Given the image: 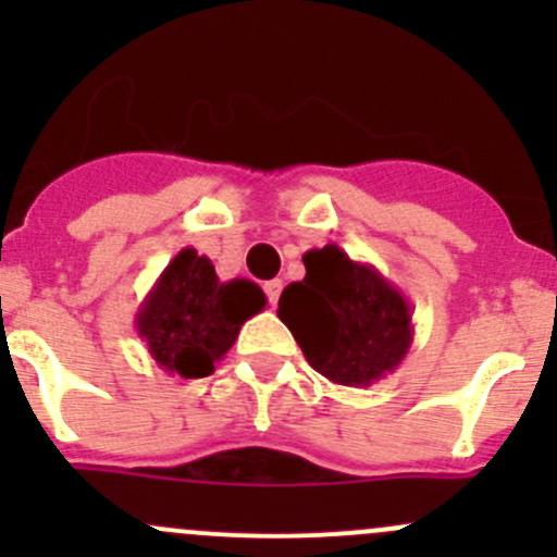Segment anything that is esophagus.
Returning <instances> with one entry per match:
<instances>
[{"instance_id": "34e87169", "label": "esophagus", "mask_w": 557, "mask_h": 557, "mask_svg": "<svg viewBox=\"0 0 557 557\" xmlns=\"http://www.w3.org/2000/svg\"><path fill=\"white\" fill-rule=\"evenodd\" d=\"M263 290H267L269 305L277 307V301H280V290H283V280H269V283L263 285Z\"/></svg>"}]
</instances>
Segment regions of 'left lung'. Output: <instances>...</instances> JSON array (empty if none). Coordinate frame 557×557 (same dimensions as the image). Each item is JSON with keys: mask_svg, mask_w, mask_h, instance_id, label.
Returning a JSON list of instances; mask_svg holds the SVG:
<instances>
[{"mask_svg": "<svg viewBox=\"0 0 557 557\" xmlns=\"http://www.w3.org/2000/svg\"><path fill=\"white\" fill-rule=\"evenodd\" d=\"M301 261L305 280L283 290L277 318L314 372L347 387H369L396 372L414 334L407 296L339 245L314 247Z\"/></svg>", "mask_w": 557, "mask_h": 557, "instance_id": "obj_1", "label": "left lung"}]
</instances>
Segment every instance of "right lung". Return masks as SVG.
<instances>
[{
  "label": "right lung",
  "instance_id": "obj_1",
  "mask_svg": "<svg viewBox=\"0 0 557 557\" xmlns=\"http://www.w3.org/2000/svg\"><path fill=\"white\" fill-rule=\"evenodd\" d=\"M263 307L267 296L252 280L221 283L210 258L183 247L143 299L134 329L156 367L199 380L215 372L245 320Z\"/></svg>",
  "mask_w": 557,
  "mask_h": 557
}]
</instances>
